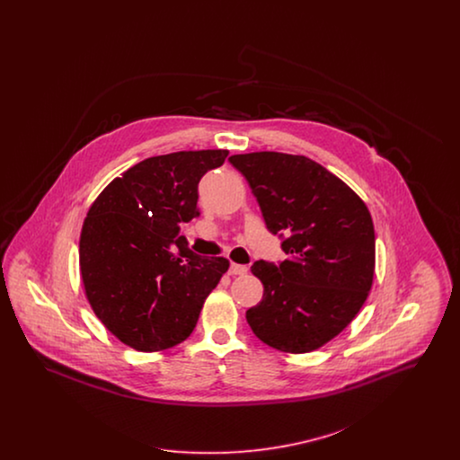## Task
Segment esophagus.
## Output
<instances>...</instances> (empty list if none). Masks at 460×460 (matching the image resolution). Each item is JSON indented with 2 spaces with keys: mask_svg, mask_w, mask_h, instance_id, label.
Segmentation results:
<instances>
[{
  "mask_svg": "<svg viewBox=\"0 0 460 460\" xmlns=\"http://www.w3.org/2000/svg\"><path fill=\"white\" fill-rule=\"evenodd\" d=\"M248 272L246 265H240V263H231L229 267V276H244Z\"/></svg>",
  "mask_w": 460,
  "mask_h": 460,
  "instance_id": "esophagus-1",
  "label": "esophagus"
}]
</instances>
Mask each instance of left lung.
Here are the masks:
<instances>
[{
  "instance_id": "1",
  "label": "left lung",
  "mask_w": 460,
  "mask_h": 460,
  "mask_svg": "<svg viewBox=\"0 0 460 460\" xmlns=\"http://www.w3.org/2000/svg\"><path fill=\"white\" fill-rule=\"evenodd\" d=\"M229 162L248 181L267 229L286 236L285 262L252 265L263 296L246 310V321L276 350H317L350 324L369 296L371 212L350 186L304 155L255 152Z\"/></svg>"
}]
</instances>
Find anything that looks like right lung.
I'll use <instances>...</instances> for the list:
<instances>
[{
    "label": "right lung",
    "mask_w": 460,
    "mask_h": 460,
    "mask_svg": "<svg viewBox=\"0 0 460 460\" xmlns=\"http://www.w3.org/2000/svg\"><path fill=\"white\" fill-rule=\"evenodd\" d=\"M227 150L158 155L115 177L89 207L79 241L84 293L96 317L124 345L162 351L182 343L229 269L199 257L179 224L199 216L198 182Z\"/></svg>",
    "instance_id": "right-lung-1"
}]
</instances>
